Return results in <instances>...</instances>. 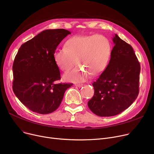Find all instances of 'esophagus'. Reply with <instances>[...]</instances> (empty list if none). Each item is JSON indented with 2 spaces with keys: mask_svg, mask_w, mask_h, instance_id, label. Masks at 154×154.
<instances>
[{
  "mask_svg": "<svg viewBox=\"0 0 154 154\" xmlns=\"http://www.w3.org/2000/svg\"><path fill=\"white\" fill-rule=\"evenodd\" d=\"M83 84H75V86H77V87H82V86H83Z\"/></svg>",
  "mask_w": 154,
  "mask_h": 154,
  "instance_id": "esophagus-1",
  "label": "esophagus"
}]
</instances>
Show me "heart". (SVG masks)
I'll use <instances>...</instances> for the list:
<instances>
[{
    "label": "heart",
    "mask_w": 154,
    "mask_h": 154,
    "mask_svg": "<svg viewBox=\"0 0 154 154\" xmlns=\"http://www.w3.org/2000/svg\"><path fill=\"white\" fill-rule=\"evenodd\" d=\"M112 51L110 40L100 34L75 35L69 38L66 48L55 50L53 57L57 67L68 71L75 62L81 67L67 72L63 76L65 80L72 82H83L91 74L97 75L106 69Z\"/></svg>",
    "instance_id": "1"
}]
</instances>
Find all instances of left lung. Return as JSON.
<instances>
[{
    "label": "left lung",
    "mask_w": 154,
    "mask_h": 154,
    "mask_svg": "<svg viewBox=\"0 0 154 154\" xmlns=\"http://www.w3.org/2000/svg\"><path fill=\"white\" fill-rule=\"evenodd\" d=\"M110 60L98 79L92 84L93 97L88 107L100 117L116 116L131 106L139 92L140 63L133 48L117 34Z\"/></svg>",
    "instance_id": "obj_1"
}]
</instances>
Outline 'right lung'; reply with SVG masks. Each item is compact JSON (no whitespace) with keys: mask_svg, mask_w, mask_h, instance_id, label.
Here are the masks:
<instances>
[{"mask_svg":"<svg viewBox=\"0 0 154 154\" xmlns=\"http://www.w3.org/2000/svg\"><path fill=\"white\" fill-rule=\"evenodd\" d=\"M70 34L67 30L48 29L23 44L13 63V91L30 110L47 114L57 109L72 84H55L60 79L53 57L57 47Z\"/></svg>","mask_w":154,"mask_h":154,"instance_id":"add662e5","label":"right lung"}]
</instances>
